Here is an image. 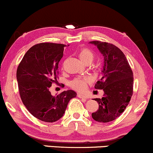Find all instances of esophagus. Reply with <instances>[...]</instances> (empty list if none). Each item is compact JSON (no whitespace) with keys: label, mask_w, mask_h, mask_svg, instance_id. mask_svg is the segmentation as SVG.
I'll return each mask as SVG.
<instances>
[{"label":"esophagus","mask_w":153,"mask_h":153,"mask_svg":"<svg viewBox=\"0 0 153 153\" xmlns=\"http://www.w3.org/2000/svg\"><path fill=\"white\" fill-rule=\"evenodd\" d=\"M78 97H79V98H82V99H83V100H87V98H88V97H87V96H85V95H82V94H78Z\"/></svg>","instance_id":"34e87169"}]
</instances>
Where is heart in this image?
Here are the masks:
<instances>
[{
    "mask_svg": "<svg viewBox=\"0 0 153 153\" xmlns=\"http://www.w3.org/2000/svg\"><path fill=\"white\" fill-rule=\"evenodd\" d=\"M79 58L85 63H91L93 61L94 53L92 51L87 48H82L77 53ZM91 82V79L89 76H80L75 77L70 82L69 85L73 90L77 92H84L87 89V85Z\"/></svg>",
    "mask_w": 153,
    "mask_h": 153,
    "instance_id": "heart-1",
    "label": "heart"
}]
</instances>
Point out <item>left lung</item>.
<instances>
[{"label":"left lung","mask_w":153,"mask_h":153,"mask_svg":"<svg viewBox=\"0 0 153 153\" xmlns=\"http://www.w3.org/2000/svg\"><path fill=\"white\" fill-rule=\"evenodd\" d=\"M104 56L102 76L95 88L103 90L102 98H95L99 108L92 114L96 121L108 123L119 117L127 107L133 95V72L126 56L114 45L92 41Z\"/></svg>","instance_id":"obj_1"}]
</instances>
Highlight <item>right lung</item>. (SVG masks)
Returning <instances> with one entry per match:
<instances>
[{"mask_svg": "<svg viewBox=\"0 0 153 153\" xmlns=\"http://www.w3.org/2000/svg\"><path fill=\"white\" fill-rule=\"evenodd\" d=\"M66 45L42 42L27 51L16 71L22 101L32 116L45 122L58 121L64 114L69 100L76 93L63 91L53 96L49 88L58 78V63Z\"/></svg>", "mask_w": 153, "mask_h": 153, "instance_id": "1", "label": "right lung"}]
</instances>
